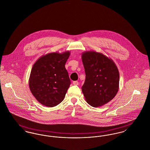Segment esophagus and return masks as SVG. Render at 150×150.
<instances>
[{"label": "esophagus", "mask_w": 150, "mask_h": 150, "mask_svg": "<svg viewBox=\"0 0 150 150\" xmlns=\"http://www.w3.org/2000/svg\"><path fill=\"white\" fill-rule=\"evenodd\" d=\"M73 84L75 86H78L79 84V82L78 81H73Z\"/></svg>", "instance_id": "obj_1"}]
</instances>
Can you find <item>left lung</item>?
<instances>
[{"mask_svg":"<svg viewBox=\"0 0 150 150\" xmlns=\"http://www.w3.org/2000/svg\"><path fill=\"white\" fill-rule=\"evenodd\" d=\"M86 80L81 88L87 103L102 106L112 100L119 91V72L112 59L95 51L81 54Z\"/></svg>","mask_w":150,"mask_h":150,"instance_id":"left-lung-1","label":"left lung"}]
</instances>
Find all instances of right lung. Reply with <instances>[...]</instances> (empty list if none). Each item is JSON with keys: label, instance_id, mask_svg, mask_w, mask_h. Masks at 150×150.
<instances>
[{"label": "right lung", "instance_id": "1", "mask_svg": "<svg viewBox=\"0 0 150 150\" xmlns=\"http://www.w3.org/2000/svg\"><path fill=\"white\" fill-rule=\"evenodd\" d=\"M69 51L50 53L40 57L33 65L30 78V89L42 105L54 107L64 99L71 81L65 64Z\"/></svg>", "mask_w": 150, "mask_h": 150}]
</instances>
